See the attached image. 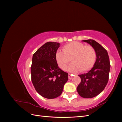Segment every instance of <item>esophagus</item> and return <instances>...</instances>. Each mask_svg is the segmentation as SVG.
<instances>
[{
  "label": "esophagus",
  "instance_id": "1",
  "mask_svg": "<svg viewBox=\"0 0 122 122\" xmlns=\"http://www.w3.org/2000/svg\"><path fill=\"white\" fill-rule=\"evenodd\" d=\"M68 77H69V79H71L72 78V77H73V76H72V75L70 74H69V76H68Z\"/></svg>",
  "mask_w": 122,
  "mask_h": 122
}]
</instances>
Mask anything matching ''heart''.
I'll return each instance as SVG.
<instances>
[{"label":"heart","mask_w":122,"mask_h":122,"mask_svg":"<svg viewBox=\"0 0 122 122\" xmlns=\"http://www.w3.org/2000/svg\"><path fill=\"white\" fill-rule=\"evenodd\" d=\"M62 51H56L55 61L59 68L65 70L71 60L72 62L68 68L70 72L76 73L80 70L81 72L88 71L93 67L96 58V54L93 47L84 45L78 42H72L66 44Z\"/></svg>","instance_id":"heart-1"}]
</instances>
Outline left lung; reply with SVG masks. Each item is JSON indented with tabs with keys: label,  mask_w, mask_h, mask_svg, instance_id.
Returning <instances> with one entry per match:
<instances>
[{
	"label": "left lung",
	"mask_w": 122,
	"mask_h": 122,
	"mask_svg": "<svg viewBox=\"0 0 122 122\" xmlns=\"http://www.w3.org/2000/svg\"><path fill=\"white\" fill-rule=\"evenodd\" d=\"M82 41L93 47L97 58L90 71L78 75L81 82L77 87V91L81 97L92 98L101 93L107 84L110 68L109 58L107 51L95 40L90 39Z\"/></svg>",
	"instance_id": "1"
}]
</instances>
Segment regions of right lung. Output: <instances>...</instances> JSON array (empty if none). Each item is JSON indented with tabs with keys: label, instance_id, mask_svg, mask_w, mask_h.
<instances>
[{
	"label": "right lung",
	"instance_id": "obj_1",
	"mask_svg": "<svg viewBox=\"0 0 122 122\" xmlns=\"http://www.w3.org/2000/svg\"><path fill=\"white\" fill-rule=\"evenodd\" d=\"M60 43L49 42L34 54L31 66V81L36 91L42 97L54 99L61 94L68 80V74L61 70L55 55Z\"/></svg>",
	"mask_w": 122,
	"mask_h": 122
}]
</instances>
